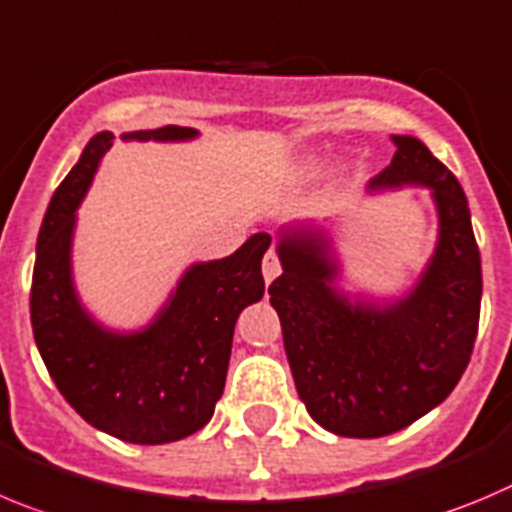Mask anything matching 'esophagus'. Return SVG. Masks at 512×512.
<instances>
[{"mask_svg":"<svg viewBox=\"0 0 512 512\" xmlns=\"http://www.w3.org/2000/svg\"><path fill=\"white\" fill-rule=\"evenodd\" d=\"M261 271H264V281H266V284H271V281H274L276 276L281 274V261H279V256H276L274 251H269L264 256V264H261Z\"/></svg>","mask_w":512,"mask_h":512,"instance_id":"obj_1","label":"esophagus"}]
</instances>
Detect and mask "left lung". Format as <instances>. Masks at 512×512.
<instances>
[{
	"instance_id": "obj_1",
	"label": "left lung",
	"mask_w": 512,
	"mask_h": 512,
	"mask_svg": "<svg viewBox=\"0 0 512 512\" xmlns=\"http://www.w3.org/2000/svg\"><path fill=\"white\" fill-rule=\"evenodd\" d=\"M391 139L396 154L370 190L426 185L439 213L434 256L406 297L350 302L312 225H289L276 246L284 271L269 302L289 368L309 416L337 437H386L429 414L462 378L480 325V248L462 185L419 139Z\"/></svg>"
}]
</instances>
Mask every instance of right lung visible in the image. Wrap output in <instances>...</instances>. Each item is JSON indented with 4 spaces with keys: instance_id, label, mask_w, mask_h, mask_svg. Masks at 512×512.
I'll return each instance as SVG.
<instances>
[{
    "instance_id": "obj_1",
    "label": "right lung",
    "mask_w": 512,
    "mask_h": 512,
    "mask_svg": "<svg viewBox=\"0 0 512 512\" xmlns=\"http://www.w3.org/2000/svg\"><path fill=\"white\" fill-rule=\"evenodd\" d=\"M190 126L134 131L124 139L182 142ZM114 144L101 131L55 190L37 236L30 320L45 368L83 419L131 444H167L203 429L223 396L233 327L264 297L261 259L269 233H256L225 259L192 264L170 302L139 332H111L81 307L70 271L75 208Z\"/></svg>"
}]
</instances>
